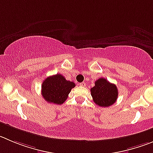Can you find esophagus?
I'll use <instances>...</instances> for the list:
<instances>
[{
	"label": "esophagus",
	"mask_w": 153,
	"mask_h": 153,
	"mask_svg": "<svg viewBox=\"0 0 153 153\" xmlns=\"http://www.w3.org/2000/svg\"><path fill=\"white\" fill-rule=\"evenodd\" d=\"M86 83L85 82H81V83H80V86L81 87H86Z\"/></svg>",
	"instance_id": "1"
}]
</instances>
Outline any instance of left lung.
<instances>
[{
	"label": "left lung",
	"mask_w": 153,
	"mask_h": 153,
	"mask_svg": "<svg viewBox=\"0 0 153 153\" xmlns=\"http://www.w3.org/2000/svg\"><path fill=\"white\" fill-rule=\"evenodd\" d=\"M91 92L94 102L101 107H108L115 103L118 95L116 85L103 78L95 81V86L91 88Z\"/></svg>",
	"instance_id": "obj_1"
}]
</instances>
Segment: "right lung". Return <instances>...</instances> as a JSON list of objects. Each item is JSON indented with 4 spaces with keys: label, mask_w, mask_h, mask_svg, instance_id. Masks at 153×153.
Wrapping results in <instances>:
<instances>
[{
    "label": "right lung",
    "mask_w": 153,
    "mask_h": 153,
    "mask_svg": "<svg viewBox=\"0 0 153 153\" xmlns=\"http://www.w3.org/2000/svg\"><path fill=\"white\" fill-rule=\"evenodd\" d=\"M73 81H67L59 74L49 76L43 81L41 85V95L48 102L62 104L68 97V94L75 88Z\"/></svg>",
    "instance_id": "add662e5"
}]
</instances>
